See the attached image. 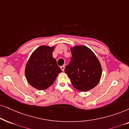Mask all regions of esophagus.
Instances as JSON below:
<instances>
[{"mask_svg": "<svg viewBox=\"0 0 129 129\" xmlns=\"http://www.w3.org/2000/svg\"><path fill=\"white\" fill-rule=\"evenodd\" d=\"M61 70H62V71H64V70H65V66H61Z\"/></svg>", "mask_w": 129, "mask_h": 129, "instance_id": "obj_1", "label": "esophagus"}]
</instances>
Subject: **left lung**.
<instances>
[{
  "label": "left lung",
  "instance_id": "8db88e82",
  "mask_svg": "<svg viewBox=\"0 0 129 129\" xmlns=\"http://www.w3.org/2000/svg\"><path fill=\"white\" fill-rule=\"evenodd\" d=\"M70 49L73 56L65 72L75 89L82 92L91 90L99 84L102 77L100 62L86 46L76 45Z\"/></svg>",
  "mask_w": 129,
  "mask_h": 129
}]
</instances>
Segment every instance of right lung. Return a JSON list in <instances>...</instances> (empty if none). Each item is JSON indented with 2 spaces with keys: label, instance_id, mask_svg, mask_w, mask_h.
I'll use <instances>...</instances> for the list:
<instances>
[{
  "label": "right lung",
  "instance_id": "1",
  "mask_svg": "<svg viewBox=\"0 0 129 129\" xmlns=\"http://www.w3.org/2000/svg\"><path fill=\"white\" fill-rule=\"evenodd\" d=\"M55 46L41 45L38 47L29 58L25 69L28 83L37 90L47 89L54 83L62 70L56 64L52 53Z\"/></svg>",
  "mask_w": 129,
  "mask_h": 129
}]
</instances>
